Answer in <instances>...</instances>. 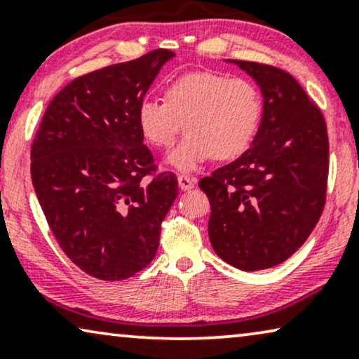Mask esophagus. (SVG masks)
I'll return each instance as SVG.
<instances>
[{
    "mask_svg": "<svg viewBox=\"0 0 359 359\" xmlns=\"http://www.w3.org/2000/svg\"><path fill=\"white\" fill-rule=\"evenodd\" d=\"M177 180H179L180 190H184V191H189L195 187V179L189 177V175H179Z\"/></svg>",
    "mask_w": 359,
    "mask_h": 359,
    "instance_id": "34e87169",
    "label": "esophagus"
}]
</instances>
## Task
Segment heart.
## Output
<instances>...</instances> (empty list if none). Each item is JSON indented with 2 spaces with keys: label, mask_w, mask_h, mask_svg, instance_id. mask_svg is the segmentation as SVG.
Returning <instances> with one entry per match:
<instances>
[{
  "label": "heart",
  "mask_w": 359,
  "mask_h": 359,
  "mask_svg": "<svg viewBox=\"0 0 359 359\" xmlns=\"http://www.w3.org/2000/svg\"><path fill=\"white\" fill-rule=\"evenodd\" d=\"M164 97L141 100L136 123L143 138L156 148L172 146L185 125V138L165 158V164L180 172L195 170L211 158H237L259 130L262 95L247 79L191 72L170 81Z\"/></svg>",
  "instance_id": "heart-1"
}]
</instances>
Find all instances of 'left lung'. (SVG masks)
<instances>
[{
	"instance_id": "left-lung-1",
	"label": "left lung",
	"mask_w": 359,
	"mask_h": 359,
	"mask_svg": "<svg viewBox=\"0 0 359 359\" xmlns=\"http://www.w3.org/2000/svg\"><path fill=\"white\" fill-rule=\"evenodd\" d=\"M260 88L264 107L250 148L198 187L208 195L216 255L244 271L285 262L304 244L325 203L329 138L320 110L290 73L226 60Z\"/></svg>"
}]
</instances>
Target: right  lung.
I'll use <instances>...</instances> for the list:
<instances>
[{
	"label": "right lung",
	"mask_w": 359,
	"mask_h": 359,
	"mask_svg": "<svg viewBox=\"0 0 359 359\" xmlns=\"http://www.w3.org/2000/svg\"><path fill=\"white\" fill-rule=\"evenodd\" d=\"M175 53L154 50L73 79L45 110L30 151L39 203L68 259L104 281L154 259L177 198L172 172H153L136 107Z\"/></svg>",
	"instance_id": "right-lung-1"
}]
</instances>
